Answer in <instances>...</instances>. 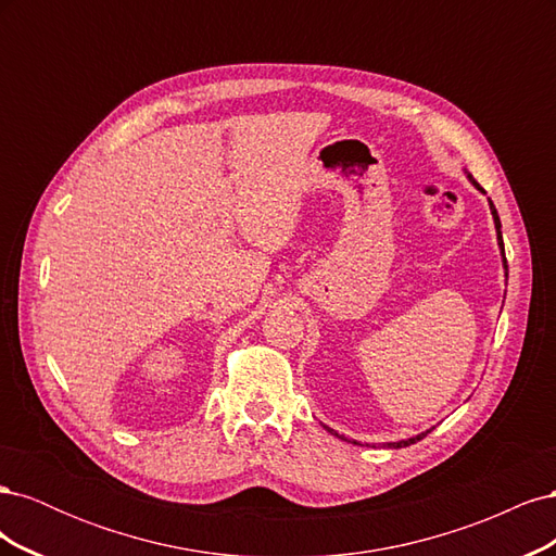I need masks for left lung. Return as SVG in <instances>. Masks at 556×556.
<instances>
[{"label": "left lung", "mask_w": 556, "mask_h": 556, "mask_svg": "<svg viewBox=\"0 0 556 556\" xmlns=\"http://www.w3.org/2000/svg\"><path fill=\"white\" fill-rule=\"evenodd\" d=\"M466 174V178L470 180V185H473L476 190H480L482 194H486L482 188H480V182L470 176L468 172H464ZM490 201V211H492V217H494V227H496V243H498V250H501V257H503V274H506V280H508V262H506V250H503V237H501V220H498V213H496V208H494V204H492V199H486ZM325 427V425H323ZM331 435H336V439H341V441H345V443H352V445H362L359 441H352V439H345V435H339L336 433L333 429H329V427H325ZM433 429V427H431ZM431 429H427V431H422V433H417V435H410V439H403V441H392V443H382L380 447H392V450H399V447H408V445H413V443H417V441H422L427 433H431Z\"/></svg>", "instance_id": "left-lung-1"}]
</instances>
